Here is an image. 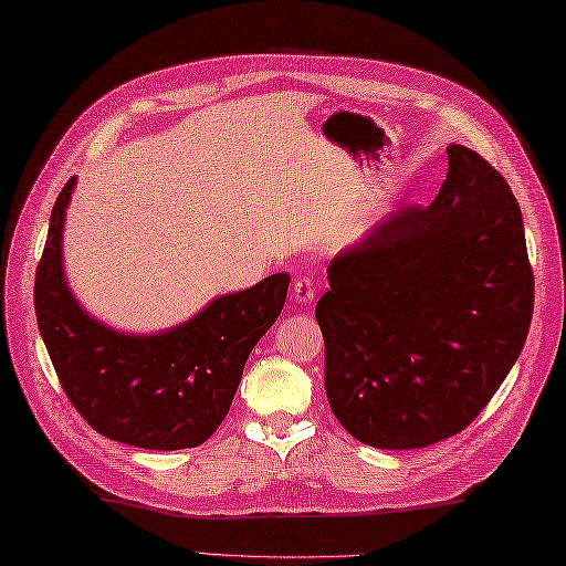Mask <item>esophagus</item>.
<instances>
[{
  "label": "esophagus",
  "instance_id": "34e87169",
  "mask_svg": "<svg viewBox=\"0 0 566 566\" xmlns=\"http://www.w3.org/2000/svg\"><path fill=\"white\" fill-rule=\"evenodd\" d=\"M292 296L298 304H311L316 298V286H314V276L308 274H298L294 284H292Z\"/></svg>",
  "mask_w": 566,
  "mask_h": 566
}]
</instances>
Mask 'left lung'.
I'll use <instances>...</instances> for the list:
<instances>
[{
	"mask_svg": "<svg viewBox=\"0 0 566 566\" xmlns=\"http://www.w3.org/2000/svg\"><path fill=\"white\" fill-rule=\"evenodd\" d=\"M328 284L316 304L328 403L371 448L416 450L464 430L531 331L521 207L464 146H448L436 201L394 211L338 252Z\"/></svg>",
	"mask_w": 566,
	"mask_h": 566,
	"instance_id": "8db88e82",
	"label": "left lung"
}]
</instances>
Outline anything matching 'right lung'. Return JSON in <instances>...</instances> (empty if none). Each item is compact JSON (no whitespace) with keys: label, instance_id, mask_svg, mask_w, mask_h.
Masks as SVG:
<instances>
[{"label":"right lung","instance_id":"add662e5","mask_svg":"<svg viewBox=\"0 0 566 566\" xmlns=\"http://www.w3.org/2000/svg\"><path fill=\"white\" fill-rule=\"evenodd\" d=\"M75 177L55 199L33 304L70 403L104 438L146 450L207 442L221 426L245 359L282 314L290 274L226 294L158 335H128L84 314L63 274V223Z\"/></svg>","mask_w":566,"mask_h":566}]
</instances>
